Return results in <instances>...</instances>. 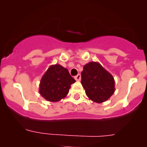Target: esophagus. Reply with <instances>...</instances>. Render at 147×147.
<instances>
[{"instance_id":"esophagus-1","label":"esophagus","mask_w":147,"mask_h":147,"mask_svg":"<svg viewBox=\"0 0 147 147\" xmlns=\"http://www.w3.org/2000/svg\"><path fill=\"white\" fill-rule=\"evenodd\" d=\"M75 79L76 81H80L81 80V75L80 74H78V75H76V76L75 77Z\"/></svg>"}]
</instances>
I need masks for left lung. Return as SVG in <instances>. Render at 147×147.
<instances>
[{
	"mask_svg": "<svg viewBox=\"0 0 147 147\" xmlns=\"http://www.w3.org/2000/svg\"><path fill=\"white\" fill-rule=\"evenodd\" d=\"M81 76L82 87L92 101L102 103L115 92L113 76L97 62H90L84 65Z\"/></svg>",
	"mask_w": 147,
	"mask_h": 147,
	"instance_id": "1",
	"label": "left lung"
}]
</instances>
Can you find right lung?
<instances>
[{"label":"right lung","mask_w":147,"mask_h":147,"mask_svg":"<svg viewBox=\"0 0 147 147\" xmlns=\"http://www.w3.org/2000/svg\"><path fill=\"white\" fill-rule=\"evenodd\" d=\"M75 82L67 69L59 64L50 65L41 78L39 92L47 101L58 102L67 95Z\"/></svg>","instance_id":"1"}]
</instances>
